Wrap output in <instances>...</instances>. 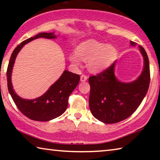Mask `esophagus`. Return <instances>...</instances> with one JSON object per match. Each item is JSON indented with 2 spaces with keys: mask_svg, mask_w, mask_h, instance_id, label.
Masks as SVG:
<instances>
[{
  "mask_svg": "<svg viewBox=\"0 0 160 160\" xmlns=\"http://www.w3.org/2000/svg\"><path fill=\"white\" fill-rule=\"evenodd\" d=\"M87 79H88V76H87L85 74H82V75H81L80 77V80L82 81V82H85V81L87 80Z\"/></svg>",
  "mask_w": 160,
  "mask_h": 160,
  "instance_id": "esophagus-1",
  "label": "esophagus"
}]
</instances>
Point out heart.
<instances>
[{
  "mask_svg": "<svg viewBox=\"0 0 160 160\" xmlns=\"http://www.w3.org/2000/svg\"><path fill=\"white\" fill-rule=\"evenodd\" d=\"M116 56V49L113 46L90 39L80 44L77 51L70 53L69 60L76 66H80L82 60L88 61L89 68L97 72L109 66Z\"/></svg>",
  "mask_w": 160,
  "mask_h": 160,
  "instance_id": "b5f03b06",
  "label": "heart"
}]
</instances>
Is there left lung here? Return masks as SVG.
I'll use <instances>...</instances> for the list:
<instances>
[{"instance_id":"8db88e82","label":"left lung","mask_w":160,"mask_h":160,"mask_svg":"<svg viewBox=\"0 0 160 160\" xmlns=\"http://www.w3.org/2000/svg\"><path fill=\"white\" fill-rule=\"evenodd\" d=\"M131 45L135 43L131 42ZM144 58V69L134 82H119L114 75L116 61L102 72L89 78L90 93L89 104L92 115L105 123L120 122L133 113L148 92L150 82L148 56L139 46Z\"/></svg>"}]
</instances>
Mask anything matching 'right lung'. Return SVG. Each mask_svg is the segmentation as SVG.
Instances as JSON below:
<instances>
[{"label":"right lung","mask_w":160,"mask_h":160,"mask_svg":"<svg viewBox=\"0 0 160 160\" xmlns=\"http://www.w3.org/2000/svg\"><path fill=\"white\" fill-rule=\"evenodd\" d=\"M40 37L54 39L52 32H41L19 44L12 51L7 69L8 88L18 109L27 117L34 121H47L58 117L65 112L68 104V97L80 82L79 75L65 70L60 78L51 86L48 91L34 99H22L16 94L12 88L11 74L13 65L19 51L27 43Z\"/></svg>","instance_id":"right-lung-1"}]
</instances>
